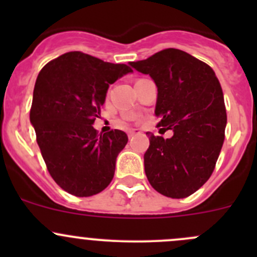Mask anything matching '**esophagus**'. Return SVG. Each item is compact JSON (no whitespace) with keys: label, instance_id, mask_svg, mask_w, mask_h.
<instances>
[{"label":"esophagus","instance_id":"esophagus-1","mask_svg":"<svg viewBox=\"0 0 257 257\" xmlns=\"http://www.w3.org/2000/svg\"><path fill=\"white\" fill-rule=\"evenodd\" d=\"M138 133H139V132L137 131V129H132V131L128 132V137H129V138H133V137L136 136V134H138Z\"/></svg>","mask_w":257,"mask_h":257}]
</instances>
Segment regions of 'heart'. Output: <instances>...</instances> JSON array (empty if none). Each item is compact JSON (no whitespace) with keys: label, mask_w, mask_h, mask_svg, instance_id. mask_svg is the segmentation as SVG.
<instances>
[{"label":"heart","mask_w":257,"mask_h":257,"mask_svg":"<svg viewBox=\"0 0 257 257\" xmlns=\"http://www.w3.org/2000/svg\"><path fill=\"white\" fill-rule=\"evenodd\" d=\"M131 114H133V112H131Z\"/></svg>","instance_id":"b5f03b06"}]
</instances>
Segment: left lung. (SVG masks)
<instances>
[{
  "label": "left lung",
  "mask_w": 257,
  "mask_h": 257,
  "mask_svg": "<svg viewBox=\"0 0 257 257\" xmlns=\"http://www.w3.org/2000/svg\"><path fill=\"white\" fill-rule=\"evenodd\" d=\"M129 64L154 80L158 125L173 131L168 139L147 133L148 180L163 195L186 198L212 174L224 143L226 110L219 79L208 64L175 48Z\"/></svg>",
  "instance_id": "8db88e82"
}]
</instances>
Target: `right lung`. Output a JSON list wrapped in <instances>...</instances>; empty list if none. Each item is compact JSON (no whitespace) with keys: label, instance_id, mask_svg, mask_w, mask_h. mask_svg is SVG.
<instances>
[{"label":"right lung","instance_id":"right-lung-1","mask_svg":"<svg viewBox=\"0 0 257 257\" xmlns=\"http://www.w3.org/2000/svg\"><path fill=\"white\" fill-rule=\"evenodd\" d=\"M132 72L126 64L68 52L38 74L30 120L49 174L67 193L92 196L112 181L128 137L118 129L98 136L93 124L109 84Z\"/></svg>","mask_w":257,"mask_h":257}]
</instances>
